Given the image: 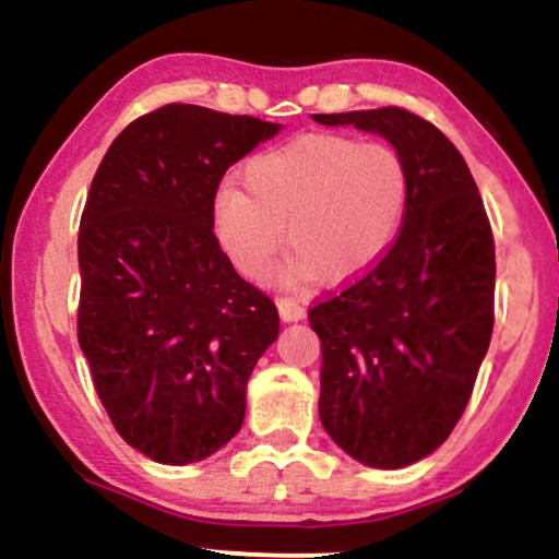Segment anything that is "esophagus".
<instances>
[{
  "mask_svg": "<svg viewBox=\"0 0 559 559\" xmlns=\"http://www.w3.org/2000/svg\"><path fill=\"white\" fill-rule=\"evenodd\" d=\"M276 306H278L281 319L286 321V324H290V321H301V319H306V309H304L301 304L296 301V298H278Z\"/></svg>",
  "mask_w": 559,
  "mask_h": 559,
  "instance_id": "esophagus-1",
  "label": "esophagus"
}]
</instances>
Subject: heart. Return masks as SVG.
Returning <instances> with one entry per match:
<instances>
[{
	"instance_id": "1",
	"label": "heart",
	"mask_w": 559,
	"mask_h": 559,
	"mask_svg": "<svg viewBox=\"0 0 559 559\" xmlns=\"http://www.w3.org/2000/svg\"><path fill=\"white\" fill-rule=\"evenodd\" d=\"M242 185L212 202L219 248L246 278H269L283 246L286 281L344 283L380 263L403 230L411 171L395 148L306 133L253 156Z\"/></svg>"
}]
</instances>
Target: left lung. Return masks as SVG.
Listing matches in <instances>:
<instances>
[{"instance_id": "obj_1", "label": "left lung", "mask_w": 559, "mask_h": 559, "mask_svg": "<svg viewBox=\"0 0 559 559\" xmlns=\"http://www.w3.org/2000/svg\"><path fill=\"white\" fill-rule=\"evenodd\" d=\"M388 139L411 171L397 240L367 276L309 311L321 340V426L369 468H403L445 443L493 329L491 225L459 148L403 108L313 114Z\"/></svg>"}]
</instances>
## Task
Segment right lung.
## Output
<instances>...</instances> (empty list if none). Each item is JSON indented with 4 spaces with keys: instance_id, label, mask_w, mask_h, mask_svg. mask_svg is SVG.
Masks as SVG:
<instances>
[{
    "instance_id": "add662e5",
    "label": "right lung",
    "mask_w": 559,
    "mask_h": 559,
    "mask_svg": "<svg viewBox=\"0 0 559 559\" xmlns=\"http://www.w3.org/2000/svg\"><path fill=\"white\" fill-rule=\"evenodd\" d=\"M281 123L169 104L114 139L78 233V342L119 436L156 463L219 451L278 340L269 296L212 233L217 185Z\"/></svg>"
}]
</instances>
